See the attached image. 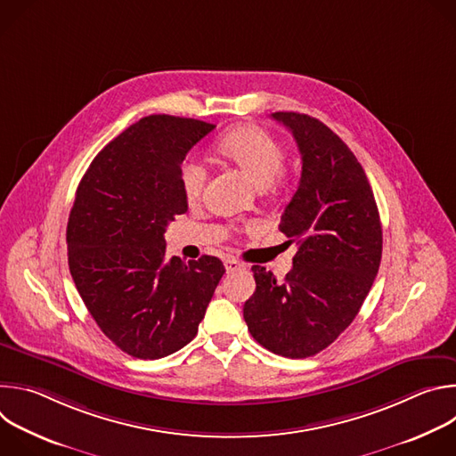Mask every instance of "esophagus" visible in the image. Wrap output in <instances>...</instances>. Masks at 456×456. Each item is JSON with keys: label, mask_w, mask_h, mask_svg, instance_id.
Returning <instances> with one entry per match:
<instances>
[{"label": "esophagus", "mask_w": 456, "mask_h": 456, "mask_svg": "<svg viewBox=\"0 0 456 456\" xmlns=\"http://www.w3.org/2000/svg\"><path fill=\"white\" fill-rule=\"evenodd\" d=\"M225 269H227V273H236V271L243 269V265L240 262H236L234 257H227L225 259Z\"/></svg>", "instance_id": "obj_1"}]
</instances>
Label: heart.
<instances>
[{
	"instance_id": "1",
	"label": "heart",
	"mask_w": 456,
	"mask_h": 456,
	"mask_svg": "<svg viewBox=\"0 0 456 456\" xmlns=\"http://www.w3.org/2000/svg\"><path fill=\"white\" fill-rule=\"evenodd\" d=\"M216 150L224 159L238 166L259 189H265L281 178L285 150L264 127L254 124L236 126L220 137ZM206 178V166L197 157H187L182 162L180 185L189 200L200 197Z\"/></svg>"
}]
</instances>
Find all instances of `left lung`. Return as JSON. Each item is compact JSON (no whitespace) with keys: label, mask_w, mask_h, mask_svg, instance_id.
<instances>
[{"label":"left lung","mask_w":456,"mask_h":456,"mask_svg":"<svg viewBox=\"0 0 456 456\" xmlns=\"http://www.w3.org/2000/svg\"><path fill=\"white\" fill-rule=\"evenodd\" d=\"M273 118L290 129L303 160L280 222L297 252L283 281L252 267L256 290L243 319L267 350L305 359L332 345L355 319L380 265L382 227L362 166L329 126L296 111Z\"/></svg>","instance_id":"obj_1"}]
</instances>
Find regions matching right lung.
<instances>
[{
  "instance_id": "1",
  "label": "right lung",
  "mask_w": 456,
  "mask_h": 456,
  "mask_svg": "<svg viewBox=\"0 0 456 456\" xmlns=\"http://www.w3.org/2000/svg\"><path fill=\"white\" fill-rule=\"evenodd\" d=\"M216 126L171 115L132 124L99 151L69 216V267L102 334L137 359L183 348L225 269L215 256L166 259L164 232L187 211L180 167Z\"/></svg>"
}]
</instances>
